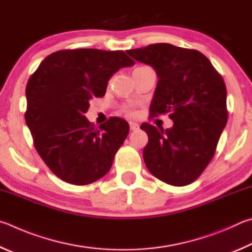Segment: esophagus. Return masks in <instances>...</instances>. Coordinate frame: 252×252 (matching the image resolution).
Segmentation results:
<instances>
[{
  "instance_id": "esophagus-1",
  "label": "esophagus",
  "mask_w": 252,
  "mask_h": 252,
  "mask_svg": "<svg viewBox=\"0 0 252 252\" xmlns=\"http://www.w3.org/2000/svg\"><path fill=\"white\" fill-rule=\"evenodd\" d=\"M129 127H130V130H137L139 128V125L137 123H134V122H129Z\"/></svg>"
}]
</instances>
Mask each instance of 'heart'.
<instances>
[{
	"mask_svg": "<svg viewBox=\"0 0 252 252\" xmlns=\"http://www.w3.org/2000/svg\"><path fill=\"white\" fill-rule=\"evenodd\" d=\"M124 110H125V112H126L127 114H129V115H135L134 110H131L129 107H125V108H124Z\"/></svg>",
	"mask_w": 252,
	"mask_h": 252,
	"instance_id": "obj_1",
	"label": "heart"
}]
</instances>
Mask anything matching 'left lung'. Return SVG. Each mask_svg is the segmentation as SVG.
<instances>
[{
  "mask_svg": "<svg viewBox=\"0 0 252 252\" xmlns=\"http://www.w3.org/2000/svg\"><path fill=\"white\" fill-rule=\"evenodd\" d=\"M134 60L151 65L158 82L151 117L169 114L171 128L148 123L143 157L148 170L171 186H186L206 169L228 121L227 88L210 61L196 50L167 43L129 50Z\"/></svg>",
  "mask_w": 252,
  "mask_h": 252,
  "instance_id": "8db88e82",
  "label": "left lung"
}]
</instances>
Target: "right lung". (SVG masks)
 <instances>
[{"label": "right lung", "mask_w": 252, "mask_h": 252, "mask_svg": "<svg viewBox=\"0 0 252 252\" xmlns=\"http://www.w3.org/2000/svg\"><path fill=\"white\" fill-rule=\"evenodd\" d=\"M134 64L123 51L63 50L48 55L30 77L26 125L38 155L62 180L83 186L109 171L128 123L110 117L96 129L85 113L92 98L105 95L113 74Z\"/></svg>", "instance_id": "add662e5"}]
</instances>
